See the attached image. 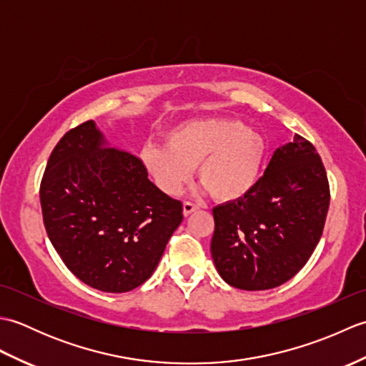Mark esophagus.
I'll list each match as a JSON object with an SVG mask.
<instances>
[{
  "label": "esophagus",
  "mask_w": 366,
  "mask_h": 366,
  "mask_svg": "<svg viewBox=\"0 0 366 366\" xmlns=\"http://www.w3.org/2000/svg\"><path fill=\"white\" fill-rule=\"evenodd\" d=\"M197 209H198V206H197V204L190 203V201H185V203H184V207H182V211H184V215H185V217H189L192 212H195Z\"/></svg>",
  "instance_id": "1"
}]
</instances>
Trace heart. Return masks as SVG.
Returning a JSON list of instances; mask_svg holds the SVG:
<instances>
[{
    "label": "heart",
    "instance_id": "heart-1",
    "mask_svg": "<svg viewBox=\"0 0 366 366\" xmlns=\"http://www.w3.org/2000/svg\"><path fill=\"white\" fill-rule=\"evenodd\" d=\"M267 144L258 130L237 119L185 121L167 132L165 146L147 144L142 162L159 187L177 195L192 169L219 201H237L258 184Z\"/></svg>",
    "mask_w": 366,
    "mask_h": 366
}]
</instances>
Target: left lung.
Segmentation results:
<instances>
[{
    "label": "left lung",
    "mask_w": 366,
    "mask_h": 366,
    "mask_svg": "<svg viewBox=\"0 0 366 366\" xmlns=\"http://www.w3.org/2000/svg\"><path fill=\"white\" fill-rule=\"evenodd\" d=\"M330 203L320 154L305 138L277 147L254 189L212 209L211 254L228 285L272 290L305 266L320 242Z\"/></svg>",
    "instance_id": "left-lung-1"
}]
</instances>
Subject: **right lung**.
<instances>
[{
	"label": "right lung",
	"mask_w": 366,
	"mask_h": 366,
	"mask_svg": "<svg viewBox=\"0 0 366 366\" xmlns=\"http://www.w3.org/2000/svg\"><path fill=\"white\" fill-rule=\"evenodd\" d=\"M41 206L46 234L67 269L104 292L143 285L184 219L181 201L151 182L135 155L112 147L94 121L54 146Z\"/></svg>",
	"instance_id": "1"
}]
</instances>
